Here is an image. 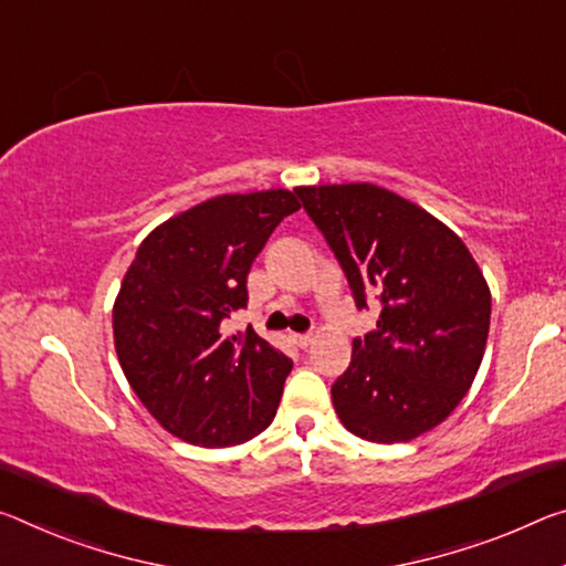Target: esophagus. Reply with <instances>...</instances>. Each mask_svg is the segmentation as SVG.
<instances>
[{
  "label": "esophagus",
  "instance_id": "obj_1",
  "mask_svg": "<svg viewBox=\"0 0 566 566\" xmlns=\"http://www.w3.org/2000/svg\"><path fill=\"white\" fill-rule=\"evenodd\" d=\"M292 343L304 349V347H310L312 343H315V337H312V335H292Z\"/></svg>",
  "mask_w": 566,
  "mask_h": 566
}]
</instances>
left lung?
<instances>
[{"mask_svg": "<svg viewBox=\"0 0 566 566\" xmlns=\"http://www.w3.org/2000/svg\"><path fill=\"white\" fill-rule=\"evenodd\" d=\"M343 264L357 307L382 302L378 329L353 343L332 385L349 433L406 443L441 426L476 378L491 290L461 237L375 184L294 188Z\"/></svg>", "mask_w": 566, "mask_h": 566, "instance_id": "left-lung-1", "label": "left lung"}]
</instances>
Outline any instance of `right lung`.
I'll return each instance as SVG.
<instances>
[{"instance_id":"obj_1","label":"right lung","mask_w":566,"mask_h":566,"mask_svg":"<svg viewBox=\"0 0 566 566\" xmlns=\"http://www.w3.org/2000/svg\"><path fill=\"white\" fill-rule=\"evenodd\" d=\"M300 206L286 188L213 196L158 223L138 247L113 304L115 353L170 436L229 448L274 420L292 360L251 327L227 335L221 322L247 307L251 264Z\"/></svg>"}]
</instances>
